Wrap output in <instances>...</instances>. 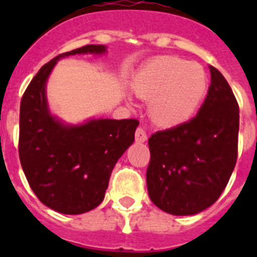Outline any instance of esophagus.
Here are the masks:
<instances>
[{
	"instance_id": "obj_1",
	"label": "esophagus",
	"mask_w": 257,
	"mask_h": 257,
	"mask_svg": "<svg viewBox=\"0 0 257 257\" xmlns=\"http://www.w3.org/2000/svg\"><path fill=\"white\" fill-rule=\"evenodd\" d=\"M135 137H136L137 143H144V141H147V139H148L147 132H145L144 128H141V126H139V128L136 129V135H135Z\"/></svg>"
}]
</instances>
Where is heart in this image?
<instances>
[{"label":"heart","mask_w":257,"mask_h":257,"mask_svg":"<svg viewBox=\"0 0 257 257\" xmlns=\"http://www.w3.org/2000/svg\"><path fill=\"white\" fill-rule=\"evenodd\" d=\"M209 80L200 64L163 56L148 62L133 81L149 114L161 126H177L195 116L208 93Z\"/></svg>","instance_id":"obj_1"}]
</instances>
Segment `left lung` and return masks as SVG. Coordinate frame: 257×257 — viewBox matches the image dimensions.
<instances>
[{"label": "left lung", "instance_id": "8db88e82", "mask_svg": "<svg viewBox=\"0 0 257 257\" xmlns=\"http://www.w3.org/2000/svg\"><path fill=\"white\" fill-rule=\"evenodd\" d=\"M211 86L193 118L149 137L147 187L167 213L195 215L227 187L237 160L239 104L224 76L209 66Z\"/></svg>", "mask_w": 257, "mask_h": 257}]
</instances>
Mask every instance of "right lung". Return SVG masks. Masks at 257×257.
Listing matches in <instances>:
<instances>
[{"label": "right lung", "instance_id": "obj_1", "mask_svg": "<svg viewBox=\"0 0 257 257\" xmlns=\"http://www.w3.org/2000/svg\"><path fill=\"white\" fill-rule=\"evenodd\" d=\"M104 45H86L46 62L21 98L18 155L32 191L46 207L80 215L100 205L117 160L135 141L139 120H90L62 125L50 116L45 82L58 58L104 53Z\"/></svg>", "mask_w": 257, "mask_h": 257}]
</instances>
